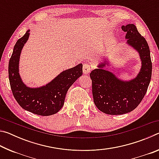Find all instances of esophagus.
Wrapping results in <instances>:
<instances>
[{
	"label": "esophagus",
	"mask_w": 159,
	"mask_h": 159,
	"mask_svg": "<svg viewBox=\"0 0 159 159\" xmlns=\"http://www.w3.org/2000/svg\"><path fill=\"white\" fill-rule=\"evenodd\" d=\"M91 67L89 64H84L83 66V71L84 74H88L90 72Z\"/></svg>",
	"instance_id": "esophagus-1"
}]
</instances>
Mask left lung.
Segmentation results:
<instances>
[{
	"mask_svg": "<svg viewBox=\"0 0 159 159\" xmlns=\"http://www.w3.org/2000/svg\"><path fill=\"white\" fill-rule=\"evenodd\" d=\"M127 32L125 44L138 52L141 66L133 79L124 80L107 70L111 66L109 57L105 56L90 74L92 80L94 103L104 114L121 115L133 111L139 105L147 93L152 77V64L147 42L139 33L135 25L122 26Z\"/></svg>",
	"mask_w": 159,
	"mask_h": 159,
	"instance_id": "8db88e82",
	"label": "left lung"
}]
</instances>
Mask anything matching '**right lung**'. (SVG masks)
Returning a JSON list of instances; mask_svg holds the SVG:
<instances>
[{"label": "right lung", "mask_w": 159, "mask_h": 159, "mask_svg": "<svg viewBox=\"0 0 159 159\" xmlns=\"http://www.w3.org/2000/svg\"><path fill=\"white\" fill-rule=\"evenodd\" d=\"M30 29L18 40L13 49L8 65L9 80L13 95L26 111L40 116H50L63 107L66 93L73 83L83 74V64L60 72L46 84L30 87L21 79L20 61L21 51L29 40Z\"/></svg>", "instance_id": "right-lung-1"}]
</instances>
